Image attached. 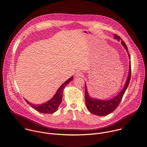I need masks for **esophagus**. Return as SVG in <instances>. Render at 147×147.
Masks as SVG:
<instances>
[{
	"mask_svg": "<svg viewBox=\"0 0 147 147\" xmlns=\"http://www.w3.org/2000/svg\"><path fill=\"white\" fill-rule=\"evenodd\" d=\"M76 76H77V77L82 76V73L81 72L78 71H77V72L76 73Z\"/></svg>",
	"mask_w": 147,
	"mask_h": 147,
	"instance_id": "esophagus-1",
	"label": "esophagus"
}]
</instances>
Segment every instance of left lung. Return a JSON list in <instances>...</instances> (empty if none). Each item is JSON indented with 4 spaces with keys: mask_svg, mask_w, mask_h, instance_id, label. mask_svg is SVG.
Masks as SVG:
<instances>
[{
    "mask_svg": "<svg viewBox=\"0 0 147 147\" xmlns=\"http://www.w3.org/2000/svg\"><path fill=\"white\" fill-rule=\"evenodd\" d=\"M114 38L117 39L118 41L121 40V43L125 48V50L127 51V47L123 41V40L116 34H114ZM128 53V52H127ZM129 57L130 58V55L128 54ZM131 77V65L129 67V72L128 77L126 82V84L123 88L122 90L120 93L114 97V98L107 100H102L96 99H93L90 97L87 91L86 85L85 84V103L88 110L93 114L98 115V116H105L111 113H113L119 106V103L121 102V100L123 97V96L129 84Z\"/></svg>",
    "mask_w": 147,
    "mask_h": 147,
    "instance_id": "left-lung-1",
    "label": "left lung"
}]
</instances>
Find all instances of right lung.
<instances>
[{
  "mask_svg": "<svg viewBox=\"0 0 147 147\" xmlns=\"http://www.w3.org/2000/svg\"><path fill=\"white\" fill-rule=\"evenodd\" d=\"M73 79V76L68 79L66 82H65L58 89L55 95L53 96V98L50 99L47 102L42 104V105H32V103L28 102L26 99H25L28 104L31 106L34 109L37 110V111L44 113V114H52L57 111L59 105L61 103L62 96H63V92L65 86Z\"/></svg>",
  "mask_w": 147,
  "mask_h": 147,
  "instance_id": "add662e5",
  "label": "right lung"
}]
</instances>
